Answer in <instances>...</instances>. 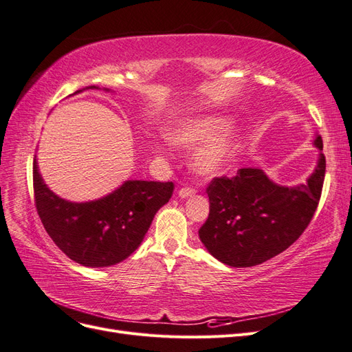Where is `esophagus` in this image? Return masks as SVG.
<instances>
[{
    "instance_id": "obj_1",
    "label": "esophagus",
    "mask_w": 352,
    "mask_h": 352,
    "mask_svg": "<svg viewBox=\"0 0 352 352\" xmlns=\"http://www.w3.org/2000/svg\"><path fill=\"white\" fill-rule=\"evenodd\" d=\"M195 194V190L194 189H190V188H182L177 192V195H179V198H182V199H185V198H189V197H192Z\"/></svg>"
}]
</instances>
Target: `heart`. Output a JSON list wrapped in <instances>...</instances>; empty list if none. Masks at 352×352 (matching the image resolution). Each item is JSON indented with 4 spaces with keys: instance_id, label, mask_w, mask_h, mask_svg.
<instances>
[{
    "instance_id": "b5f03b06",
    "label": "heart",
    "mask_w": 352,
    "mask_h": 352,
    "mask_svg": "<svg viewBox=\"0 0 352 352\" xmlns=\"http://www.w3.org/2000/svg\"><path fill=\"white\" fill-rule=\"evenodd\" d=\"M232 117L225 113L197 114L179 119L164 131L166 140L177 150H192L190 168L202 177L225 172L242 146V132L230 126ZM154 153L163 148L153 145Z\"/></svg>"
}]
</instances>
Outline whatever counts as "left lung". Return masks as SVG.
I'll list each match as a JSON object with an SVG mask.
<instances>
[{
	"mask_svg": "<svg viewBox=\"0 0 352 352\" xmlns=\"http://www.w3.org/2000/svg\"><path fill=\"white\" fill-rule=\"evenodd\" d=\"M317 164L305 184L283 186L261 168L245 167L238 176L214 179L207 188L210 214L198 230L212 257L230 267H252L302 235L322 195L326 158L316 133Z\"/></svg>",
	"mask_w": 352,
	"mask_h": 352,
	"instance_id": "left-lung-1",
	"label": "left lung"
}]
</instances>
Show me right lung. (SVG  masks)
I'll return each mask as SVG.
<instances>
[{"label":"right lung","instance_id":"1","mask_svg":"<svg viewBox=\"0 0 352 352\" xmlns=\"http://www.w3.org/2000/svg\"><path fill=\"white\" fill-rule=\"evenodd\" d=\"M87 89V87L72 95ZM105 92H111L104 88ZM35 204L42 225L67 257L85 267H109L140 247L157 211L173 194L172 182L124 180L98 199L73 202L47 186L34 158Z\"/></svg>","mask_w":352,"mask_h":352}]
</instances>
